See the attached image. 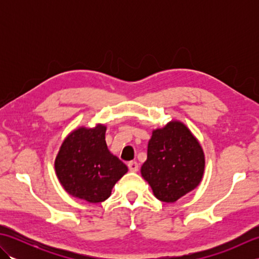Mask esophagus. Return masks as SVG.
Masks as SVG:
<instances>
[{
    "mask_svg": "<svg viewBox=\"0 0 259 259\" xmlns=\"http://www.w3.org/2000/svg\"><path fill=\"white\" fill-rule=\"evenodd\" d=\"M128 168H129L130 171L136 172V171H138L139 164L137 161H130V162H128Z\"/></svg>",
    "mask_w": 259,
    "mask_h": 259,
    "instance_id": "esophagus-1",
    "label": "esophagus"
}]
</instances>
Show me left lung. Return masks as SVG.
I'll return each mask as SVG.
<instances>
[{"label": "left lung", "mask_w": 259, "mask_h": 259, "mask_svg": "<svg viewBox=\"0 0 259 259\" xmlns=\"http://www.w3.org/2000/svg\"><path fill=\"white\" fill-rule=\"evenodd\" d=\"M140 171L157 199L175 202L200 184L205 153L188 126L172 120L152 131Z\"/></svg>", "instance_id": "obj_1"}]
</instances>
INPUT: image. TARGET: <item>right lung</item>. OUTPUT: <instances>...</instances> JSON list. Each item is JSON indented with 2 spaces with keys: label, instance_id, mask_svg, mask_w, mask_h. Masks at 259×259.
Instances as JSON below:
<instances>
[{
  "label": "right lung",
  "instance_id": "right-lung-1",
  "mask_svg": "<svg viewBox=\"0 0 259 259\" xmlns=\"http://www.w3.org/2000/svg\"><path fill=\"white\" fill-rule=\"evenodd\" d=\"M107 126H79L65 137L54 160L57 177L69 195L91 203L111 195L128 167L109 151Z\"/></svg>",
  "mask_w": 259,
  "mask_h": 259
}]
</instances>
